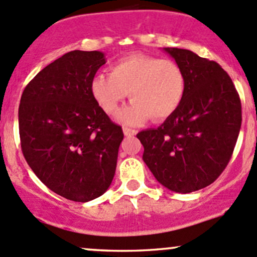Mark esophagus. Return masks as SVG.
<instances>
[{"label":"esophagus","mask_w":257,"mask_h":257,"mask_svg":"<svg viewBox=\"0 0 257 257\" xmlns=\"http://www.w3.org/2000/svg\"><path fill=\"white\" fill-rule=\"evenodd\" d=\"M123 133L125 137H133V135L137 134V131L135 129H132V128H123Z\"/></svg>","instance_id":"34e87169"}]
</instances>
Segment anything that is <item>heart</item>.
Wrapping results in <instances>:
<instances>
[{"label":"heart","mask_w":257,"mask_h":257,"mask_svg":"<svg viewBox=\"0 0 257 257\" xmlns=\"http://www.w3.org/2000/svg\"><path fill=\"white\" fill-rule=\"evenodd\" d=\"M92 97L106 114H114L129 96L134 100L119 113L126 124L151 117L163 122L179 108L185 94V75L177 62L133 53L114 62L109 74L100 73L90 84Z\"/></svg>","instance_id":"heart-1"}]
</instances>
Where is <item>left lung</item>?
Masks as SVG:
<instances>
[{"instance_id":"1","label":"left lung","mask_w":257,"mask_h":257,"mask_svg":"<svg viewBox=\"0 0 257 257\" xmlns=\"http://www.w3.org/2000/svg\"><path fill=\"white\" fill-rule=\"evenodd\" d=\"M165 51L184 72V98L159 128L137 138L157 182L187 194L210 185L227 167L240 131L241 103L232 79L217 62L189 50Z\"/></svg>"}]
</instances>
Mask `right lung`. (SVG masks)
<instances>
[{
    "label": "right lung",
    "mask_w": 257,
    "mask_h": 257,
    "mask_svg": "<svg viewBox=\"0 0 257 257\" xmlns=\"http://www.w3.org/2000/svg\"><path fill=\"white\" fill-rule=\"evenodd\" d=\"M105 63L100 51H70L40 70L21 97L25 160L47 188L72 201H90L108 189L124 138L90 91Z\"/></svg>",
    "instance_id": "add662e5"
}]
</instances>
